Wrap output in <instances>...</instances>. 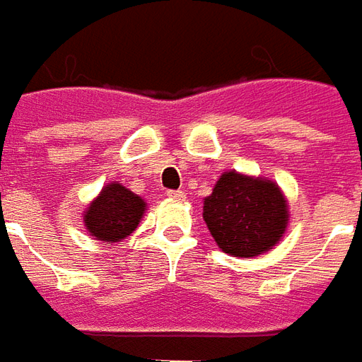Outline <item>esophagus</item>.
Masks as SVG:
<instances>
[{
	"label": "esophagus",
	"mask_w": 362,
	"mask_h": 362,
	"mask_svg": "<svg viewBox=\"0 0 362 362\" xmlns=\"http://www.w3.org/2000/svg\"><path fill=\"white\" fill-rule=\"evenodd\" d=\"M168 197L171 201H185L187 194L183 191H168Z\"/></svg>",
	"instance_id": "1"
}]
</instances>
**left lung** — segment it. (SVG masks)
<instances>
[{
    "instance_id": "obj_1",
    "label": "left lung",
    "mask_w": 362,
    "mask_h": 362,
    "mask_svg": "<svg viewBox=\"0 0 362 362\" xmlns=\"http://www.w3.org/2000/svg\"><path fill=\"white\" fill-rule=\"evenodd\" d=\"M202 218L218 247L234 257L273 250L288 224V206L276 183L226 171L204 199Z\"/></svg>"
}]
</instances>
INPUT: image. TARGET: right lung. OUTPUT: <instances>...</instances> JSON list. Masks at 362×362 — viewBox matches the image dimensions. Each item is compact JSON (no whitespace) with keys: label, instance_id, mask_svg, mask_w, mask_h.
<instances>
[{"label":"right lung","instance_id":"right-lung-1","mask_svg":"<svg viewBox=\"0 0 362 362\" xmlns=\"http://www.w3.org/2000/svg\"><path fill=\"white\" fill-rule=\"evenodd\" d=\"M144 210V199L115 181L105 185L99 197L91 201L83 214V222L95 240L117 243L138 228Z\"/></svg>","mask_w":362,"mask_h":362}]
</instances>
